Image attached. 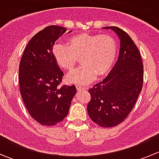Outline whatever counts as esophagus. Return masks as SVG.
I'll return each instance as SVG.
<instances>
[{"label": "esophagus", "mask_w": 159, "mask_h": 159, "mask_svg": "<svg viewBox=\"0 0 159 159\" xmlns=\"http://www.w3.org/2000/svg\"><path fill=\"white\" fill-rule=\"evenodd\" d=\"M76 89L78 91H81V90H85L86 88L82 87V86H80V85H76Z\"/></svg>", "instance_id": "34e87169"}]
</instances>
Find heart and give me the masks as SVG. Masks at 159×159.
Wrapping results in <instances>:
<instances>
[{
    "instance_id": "1",
    "label": "heart",
    "mask_w": 159,
    "mask_h": 159,
    "mask_svg": "<svg viewBox=\"0 0 159 159\" xmlns=\"http://www.w3.org/2000/svg\"><path fill=\"white\" fill-rule=\"evenodd\" d=\"M117 52L116 41L111 36L86 33L70 37L68 45L57 44L52 49L54 60L64 69L73 70L81 59L82 66L67 76L68 82L79 84L106 75L114 65Z\"/></svg>"
}]
</instances>
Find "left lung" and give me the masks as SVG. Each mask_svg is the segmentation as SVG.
Here are the masks:
<instances>
[{
    "instance_id": "1",
    "label": "left lung",
    "mask_w": 159,
    "mask_h": 159,
    "mask_svg": "<svg viewBox=\"0 0 159 159\" xmlns=\"http://www.w3.org/2000/svg\"><path fill=\"white\" fill-rule=\"evenodd\" d=\"M120 40L118 61L106 78L89 90L91 98L87 109L91 119L102 127H115L134 108L143 85V64L137 46L117 27H104Z\"/></svg>"
}]
</instances>
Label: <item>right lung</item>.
<instances>
[{
	"label": "right lung",
	"instance_id": "right-lung-1",
	"mask_svg": "<svg viewBox=\"0 0 159 159\" xmlns=\"http://www.w3.org/2000/svg\"><path fill=\"white\" fill-rule=\"evenodd\" d=\"M66 30L51 25L37 33L27 44L20 61L21 98L30 116L42 125L61 121L77 92L75 85L59 87L64 73L52 54L54 43Z\"/></svg>",
	"mask_w": 159,
	"mask_h": 159
}]
</instances>
